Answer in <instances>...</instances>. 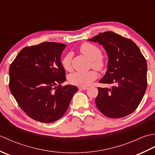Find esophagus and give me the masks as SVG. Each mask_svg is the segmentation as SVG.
I'll return each instance as SVG.
<instances>
[{"label": "esophagus", "instance_id": "34e87169", "mask_svg": "<svg viewBox=\"0 0 155 155\" xmlns=\"http://www.w3.org/2000/svg\"><path fill=\"white\" fill-rule=\"evenodd\" d=\"M78 89L79 90H87L88 89L87 87H78Z\"/></svg>", "mask_w": 155, "mask_h": 155}]
</instances>
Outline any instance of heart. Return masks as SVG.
Returning <instances> with one entry per match:
<instances>
[{
  "label": "heart",
  "mask_w": 155,
  "mask_h": 155,
  "mask_svg": "<svg viewBox=\"0 0 155 155\" xmlns=\"http://www.w3.org/2000/svg\"><path fill=\"white\" fill-rule=\"evenodd\" d=\"M80 52L84 57L91 61L92 67L97 70L101 71L104 67V61L101 57L102 52L101 49L93 44L85 42L81 46ZM72 54L68 53L62 59V65L64 70L70 71L72 69ZM97 74L94 71H75L70 74L68 77L69 83L81 87H87L93 81L96 79Z\"/></svg>",
  "instance_id": "1"
}]
</instances>
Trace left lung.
<instances>
[{"label": "left lung", "mask_w": 155, "mask_h": 155, "mask_svg": "<svg viewBox=\"0 0 155 155\" xmlns=\"http://www.w3.org/2000/svg\"><path fill=\"white\" fill-rule=\"evenodd\" d=\"M88 41L103 46L108 58L107 71L99 83L111 87L98 88L95 100L98 109L113 118L133 113L147 87V64L139 48L133 41L110 31Z\"/></svg>", "instance_id": "left-lung-1"}]
</instances>
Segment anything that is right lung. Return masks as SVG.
<instances>
[{
	"mask_svg": "<svg viewBox=\"0 0 155 155\" xmlns=\"http://www.w3.org/2000/svg\"><path fill=\"white\" fill-rule=\"evenodd\" d=\"M67 45L45 42L20 51L9 68V88L22 110L45 123L63 116L78 88L66 81L61 61Z\"/></svg>",
	"mask_w": 155,
	"mask_h": 155,
	"instance_id": "obj_1",
	"label": "right lung"
}]
</instances>
